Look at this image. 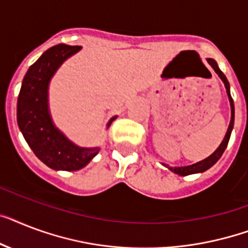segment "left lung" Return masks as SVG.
I'll return each mask as SVG.
<instances>
[{
	"label": "left lung",
	"instance_id": "obj_1",
	"mask_svg": "<svg viewBox=\"0 0 248 248\" xmlns=\"http://www.w3.org/2000/svg\"><path fill=\"white\" fill-rule=\"evenodd\" d=\"M206 61H208L209 65L213 67V70H214V71L218 74V76L220 78V80H222L223 84H224V86H225L227 95H228V99H229V104H231V122H229L228 130H227V134H225L224 139H223V141L220 142V145L218 146V149H217V150H215L213 154H210L208 158L202 159V160L195 163V164H191V166H185V167H170L168 164H166V163H162L163 166L167 167V168H168L170 172L176 173V174H178V176H188V174H195V173H202L214 166L215 163L218 162L219 159H220V156L223 155V153H224V150L227 149V146H228L229 139H231V134H232L233 126H234V103H233L232 95H231V86H229L228 80H227V78H225L224 74L220 71V68H219L218 63H217V61H215V60H213V58H208Z\"/></svg>",
	"mask_w": 248,
	"mask_h": 248
}]
</instances>
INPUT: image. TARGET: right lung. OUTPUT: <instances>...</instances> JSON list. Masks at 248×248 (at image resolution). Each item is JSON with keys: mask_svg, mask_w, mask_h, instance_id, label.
<instances>
[{"mask_svg": "<svg viewBox=\"0 0 248 248\" xmlns=\"http://www.w3.org/2000/svg\"><path fill=\"white\" fill-rule=\"evenodd\" d=\"M81 47L58 44L30 66L17 98V124L25 141L42 162L54 170H78L92 162L99 146L82 148L54 124L49 110V84L63 62ZM117 116L110 118L107 130Z\"/></svg>", "mask_w": 248, "mask_h": 248, "instance_id": "1", "label": "right lung"}]
</instances>
